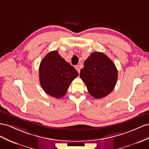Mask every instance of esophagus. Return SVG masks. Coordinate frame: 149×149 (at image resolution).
Returning <instances> with one entry per match:
<instances>
[{
	"instance_id": "obj_1",
	"label": "esophagus",
	"mask_w": 149,
	"mask_h": 149,
	"mask_svg": "<svg viewBox=\"0 0 149 149\" xmlns=\"http://www.w3.org/2000/svg\"><path fill=\"white\" fill-rule=\"evenodd\" d=\"M75 68L76 69V70H77V72H79V73H80V66L79 65H76L75 67Z\"/></svg>"
}]
</instances>
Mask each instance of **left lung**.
Listing matches in <instances>:
<instances>
[{
  "instance_id": "obj_1",
  "label": "left lung",
  "mask_w": 149,
  "mask_h": 149,
  "mask_svg": "<svg viewBox=\"0 0 149 149\" xmlns=\"http://www.w3.org/2000/svg\"><path fill=\"white\" fill-rule=\"evenodd\" d=\"M80 77L95 99L107 96L116 86L118 72L113 62L102 52H95L84 62Z\"/></svg>"
}]
</instances>
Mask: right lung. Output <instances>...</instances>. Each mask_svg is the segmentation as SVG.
<instances>
[{
    "label": "right lung",
    "mask_w": 149,
    "mask_h": 149,
    "mask_svg": "<svg viewBox=\"0 0 149 149\" xmlns=\"http://www.w3.org/2000/svg\"><path fill=\"white\" fill-rule=\"evenodd\" d=\"M78 75L75 68L57 50L48 53L40 62L39 80L42 88L47 94L57 99L65 95L72 80Z\"/></svg>",
    "instance_id": "add662e5"
}]
</instances>
